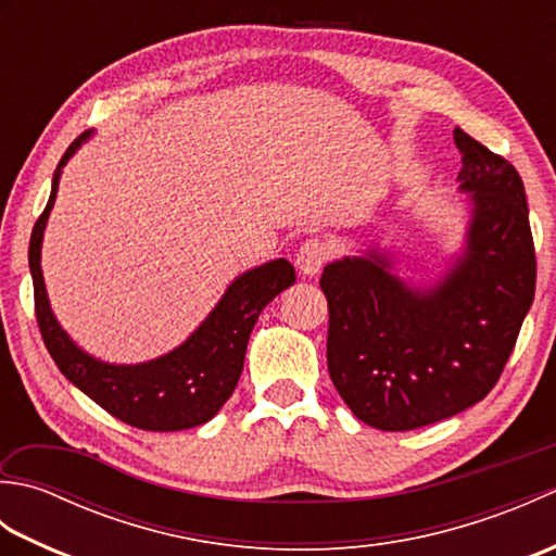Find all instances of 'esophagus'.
<instances>
[{"mask_svg":"<svg viewBox=\"0 0 556 556\" xmlns=\"http://www.w3.org/2000/svg\"><path fill=\"white\" fill-rule=\"evenodd\" d=\"M329 253H332V248H329L327 241L308 239L296 251V265L303 275L313 277L325 267V263L329 260Z\"/></svg>","mask_w":556,"mask_h":556,"instance_id":"34e87169","label":"esophagus"}]
</instances>
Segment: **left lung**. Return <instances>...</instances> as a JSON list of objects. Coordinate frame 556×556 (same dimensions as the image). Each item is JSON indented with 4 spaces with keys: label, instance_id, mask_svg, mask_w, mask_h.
I'll return each instance as SVG.
<instances>
[{
    "label": "left lung",
    "instance_id": "8db88e82",
    "mask_svg": "<svg viewBox=\"0 0 556 556\" xmlns=\"http://www.w3.org/2000/svg\"><path fill=\"white\" fill-rule=\"evenodd\" d=\"M460 191L473 200L466 255L430 291L408 289L389 260L327 265V370L353 416L404 432L452 418L497 384L535 296V245L511 162L456 128Z\"/></svg>",
    "mask_w": 556,
    "mask_h": 556
}]
</instances>
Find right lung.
<instances>
[{"instance_id":"add662e5","label":"right lung","mask_w":556,"mask_h":556,"mask_svg":"<svg viewBox=\"0 0 556 556\" xmlns=\"http://www.w3.org/2000/svg\"><path fill=\"white\" fill-rule=\"evenodd\" d=\"M88 136L90 131L80 134L59 160L50 200L30 233L28 263L42 341L66 380L114 418L150 432L195 428L227 404L241 377L248 337L257 315L277 293L296 281V271L285 257L245 271L227 289L207 320L179 349L162 358L140 365H110L83 353L52 315L40 269V245L56 198L59 174Z\"/></svg>"}]
</instances>
